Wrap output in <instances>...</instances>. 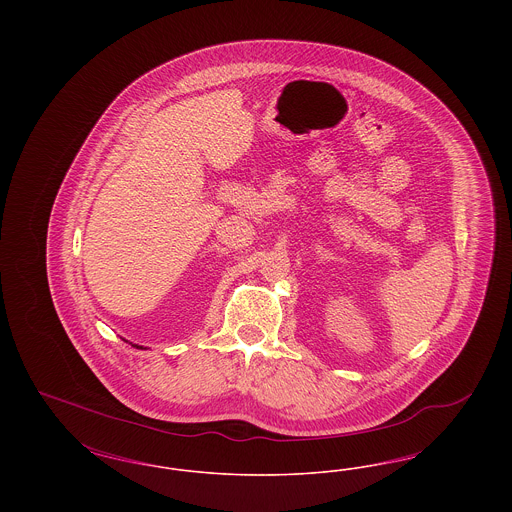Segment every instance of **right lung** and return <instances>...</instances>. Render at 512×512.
<instances>
[{
  "label": "right lung",
  "instance_id": "right-lung-1",
  "mask_svg": "<svg viewBox=\"0 0 512 512\" xmlns=\"http://www.w3.org/2000/svg\"><path fill=\"white\" fill-rule=\"evenodd\" d=\"M134 347H138V349H144V347H142V345H134Z\"/></svg>",
  "mask_w": 512,
  "mask_h": 512
}]
</instances>
